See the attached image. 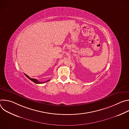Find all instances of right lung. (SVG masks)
Wrapping results in <instances>:
<instances>
[{
  "mask_svg": "<svg viewBox=\"0 0 129 129\" xmlns=\"http://www.w3.org/2000/svg\"><path fill=\"white\" fill-rule=\"evenodd\" d=\"M24 75H25V76L28 78V79H29L30 80H31V81H33V82H34L35 83H36V84H43V83H45V82H48L50 80H47L46 82H39V81H38V80H37L36 79H33V78H30V77H29L27 75H26V74H25L24 73Z\"/></svg>",
  "mask_w": 129,
  "mask_h": 129,
  "instance_id": "obj_1",
  "label": "right lung"
}]
</instances>
